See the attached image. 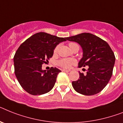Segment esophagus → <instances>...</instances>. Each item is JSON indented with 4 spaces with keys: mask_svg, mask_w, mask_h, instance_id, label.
<instances>
[{
    "mask_svg": "<svg viewBox=\"0 0 123 123\" xmlns=\"http://www.w3.org/2000/svg\"><path fill=\"white\" fill-rule=\"evenodd\" d=\"M63 72H70V70H65V69H63V70H62Z\"/></svg>",
    "mask_w": 123,
    "mask_h": 123,
    "instance_id": "obj_1",
    "label": "esophagus"
}]
</instances>
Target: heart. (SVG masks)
I'll list each match as a JSON object with an SVG mask.
<instances>
[{
  "mask_svg": "<svg viewBox=\"0 0 123 123\" xmlns=\"http://www.w3.org/2000/svg\"><path fill=\"white\" fill-rule=\"evenodd\" d=\"M75 44L76 43H69V46L74 45V44ZM57 49L58 47H56L54 50L55 52H56ZM75 63V60L73 59V58H63V59H62L60 60H59L58 62V64L60 67H62L63 68H69L71 67V66L73 65Z\"/></svg>",
  "mask_w": 123,
  "mask_h": 123,
  "instance_id": "1",
  "label": "heart"
}]
</instances>
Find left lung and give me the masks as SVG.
<instances>
[{"mask_svg": "<svg viewBox=\"0 0 123 123\" xmlns=\"http://www.w3.org/2000/svg\"><path fill=\"white\" fill-rule=\"evenodd\" d=\"M67 39L77 43L82 47L83 57L79 62V67H89L87 74L80 72L79 79L73 81L74 89L85 96L100 92L108 84L115 63V56L108 43L87 32L68 37Z\"/></svg>", "mask_w": 123, "mask_h": 123, "instance_id": "obj_1", "label": "left lung"}]
</instances>
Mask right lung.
<instances>
[{
  "label": "right lung",
  "mask_w": 123,
  "mask_h": 123,
  "mask_svg": "<svg viewBox=\"0 0 123 123\" xmlns=\"http://www.w3.org/2000/svg\"><path fill=\"white\" fill-rule=\"evenodd\" d=\"M67 41L44 32H37L23 43L14 56V72L24 91L31 95H42L53 89L58 74L57 68L43 70L42 65L48 62L60 43Z\"/></svg>",
  "instance_id": "add662e5"
}]
</instances>
